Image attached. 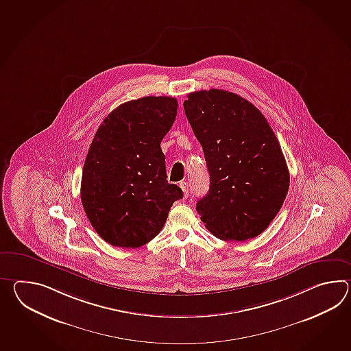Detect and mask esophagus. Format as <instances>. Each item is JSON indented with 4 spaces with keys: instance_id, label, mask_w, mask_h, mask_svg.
I'll use <instances>...</instances> for the list:
<instances>
[{
    "instance_id": "obj_1",
    "label": "esophagus",
    "mask_w": 351,
    "mask_h": 351,
    "mask_svg": "<svg viewBox=\"0 0 351 351\" xmlns=\"http://www.w3.org/2000/svg\"><path fill=\"white\" fill-rule=\"evenodd\" d=\"M180 187H181V190L184 191V196L187 197V196H189V184H187L186 181H181V182H180Z\"/></svg>"
}]
</instances>
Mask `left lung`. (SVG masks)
Returning <instances> with one entry per match:
<instances>
[{"label": "left lung", "instance_id": "left-lung-1", "mask_svg": "<svg viewBox=\"0 0 351 351\" xmlns=\"http://www.w3.org/2000/svg\"><path fill=\"white\" fill-rule=\"evenodd\" d=\"M184 109L210 175L197 214L219 239L256 238L289 193V167L271 125L250 101L221 89L189 94Z\"/></svg>", "mask_w": 351, "mask_h": 351}]
</instances>
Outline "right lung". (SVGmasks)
I'll list each match as a JSON object with an SVG mask.
<instances>
[{
	"label": "right lung",
	"mask_w": 351,
	"mask_h": 351,
	"mask_svg": "<svg viewBox=\"0 0 351 351\" xmlns=\"http://www.w3.org/2000/svg\"><path fill=\"white\" fill-rule=\"evenodd\" d=\"M178 114L172 97H143L112 110L94 136L80 199L101 239L138 248L164 228L182 190L166 180L161 141Z\"/></svg>",
	"instance_id": "add662e5"
}]
</instances>
